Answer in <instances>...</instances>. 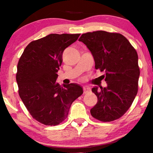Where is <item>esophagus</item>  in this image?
<instances>
[{
  "instance_id": "esophagus-1",
  "label": "esophagus",
  "mask_w": 153,
  "mask_h": 153,
  "mask_svg": "<svg viewBox=\"0 0 153 153\" xmlns=\"http://www.w3.org/2000/svg\"><path fill=\"white\" fill-rule=\"evenodd\" d=\"M83 93L85 94V93H88L90 91H91V88H90L88 86H87V85H85V86H83Z\"/></svg>"
}]
</instances>
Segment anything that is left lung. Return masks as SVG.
<instances>
[{"mask_svg":"<svg viewBox=\"0 0 153 153\" xmlns=\"http://www.w3.org/2000/svg\"><path fill=\"white\" fill-rule=\"evenodd\" d=\"M91 51L95 69L105 72L107 87L95 86L92 91L97 102L91 109L92 116L102 122L122 117L130 107L138 92L140 70L138 55L126 37L118 33L97 30L81 35Z\"/></svg>","mask_w":153,"mask_h":153,"instance_id":"left-lung-1","label":"left lung"}]
</instances>
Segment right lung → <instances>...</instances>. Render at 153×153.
<instances>
[{
  "label": "right lung",
  "instance_id": "obj_1",
  "mask_svg": "<svg viewBox=\"0 0 153 153\" xmlns=\"http://www.w3.org/2000/svg\"><path fill=\"white\" fill-rule=\"evenodd\" d=\"M80 34H50L29 43L21 56L16 75L19 95L35 120L59 125L68 116L72 102L83 94L76 83L56 82L64 50Z\"/></svg>",
  "mask_w": 153,
  "mask_h": 153
}]
</instances>
